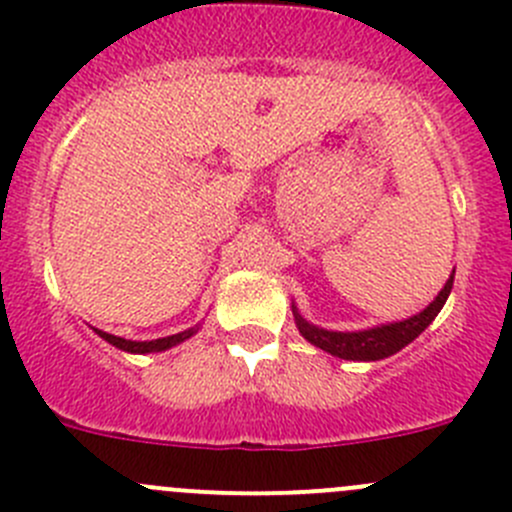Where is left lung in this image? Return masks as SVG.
I'll use <instances>...</instances> for the list:
<instances>
[{
  "label": "left lung",
  "mask_w": 512,
  "mask_h": 512,
  "mask_svg": "<svg viewBox=\"0 0 512 512\" xmlns=\"http://www.w3.org/2000/svg\"><path fill=\"white\" fill-rule=\"evenodd\" d=\"M453 275L448 277L443 290L438 292L433 302H430L425 310H420L418 315L408 317V320L398 322H385V325L365 327V330H352V332H340V330H327V327L312 325L305 317L300 315L297 305L292 302V315H295V325L300 330V335L305 337L310 345L320 347V350L330 352V355L340 357V360H357V362H375L385 360V357L395 355V352L403 350L405 345L415 340L430 322L438 317V312L443 310L445 300H448L450 290H453Z\"/></svg>",
  "instance_id": "8db88e82"
}]
</instances>
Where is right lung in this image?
Here are the masks:
<instances>
[{
    "instance_id": "obj_1",
    "label": "right lung",
    "mask_w": 512,
    "mask_h": 512,
    "mask_svg": "<svg viewBox=\"0 0 512 512\" xmlns=\"http://www.w3.org/2000/svg\"><path fill=\"white\" fill-rule=\"evenodd\" d=\"M200 330V325L190 327V330H182L177 332V335H167V337H157V340H145V342H137V340H124V337H117V335H109V332L104 330H97L94 327V332H97L102 340H107L109 345H114L117 350H124V352H132V355H150V352H165L170 350V347L180 345V342L190 340L195 332Z\"/></svg>"
}]
</instances>
